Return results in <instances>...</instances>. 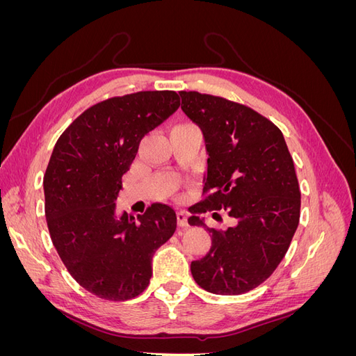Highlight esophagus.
<instances>
[{"label":"esophagus","instance_id":"esophagus-1","mask_svg":"<svg viewBox=\"0 0 356 356\" xmlns=\"http://www.w3.org/2000/svg\"><path fill=\"white\" fill-rule=\"evenodd\" d=\"M177 220H178V225L181 229L188 227V221H187V212L184 211H178L177 212Z\"/></svg>","mask_w":356,"mask_h":356}]
</instances>
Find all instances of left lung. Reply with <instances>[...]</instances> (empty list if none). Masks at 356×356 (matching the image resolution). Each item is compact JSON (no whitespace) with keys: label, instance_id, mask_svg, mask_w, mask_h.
<instances>
[{"label":"left lung","instance_id":"obj_1","mask_svg":"<svg viewBox=\"0 0 356 356\" xmlns=\"http://www.w3.org/2000/svg\"><path fill=\"white\" fill-rule=\"evenodd\" d=\"M181 110L203 134L208 170L190 225L212 234L209 252L191 261L199 286L220 296L263 284L285 257L300 220V187L282 132L250 106L199 92H179ZM224 210L235 221L211 229L199 213Z\"/></svg>","mask_w":356,"mask_h":356}]
</instances>
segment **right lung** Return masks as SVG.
<instances>
[{
  "label": "right lung",
  "instance_id": "1",
  "mask_svg": "<svg viewBox=\"0 0 356 356\" xmlns=\"http://www.w3.org/2000/svg\"><path fill=\"white\" fill-rule=\"evenodd\" d=\"M178 106L174 90L115 96L80 114L53 148L42 179L50 238L71 276L99 298L141 294L154 252L175 233L168 204L132 217L115 213V199L141 139Z\"/></svg>",
  "mask_w": 356,
  "mask_h": 356
}]
</instances>
